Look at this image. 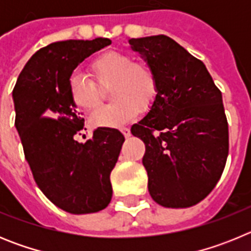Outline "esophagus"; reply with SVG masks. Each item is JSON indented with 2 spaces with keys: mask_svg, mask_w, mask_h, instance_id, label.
Listing matches in <instances>:
<instances>
[{
  "mask_svg": "<svg viewBox=\"0 0 251 251\" xmlns=\"http://www.w3.org/2000/svg\"><path fill=\"white\" fill-rule=\"evenodd\" d=\"M121 132L123 133V136L126 137V138L130 137V129H129V128H122Z\"/></svg>",
  "mask_w": 251,
  "mask_h": 251,
  "instance_id": "esophagus-1",
  "label": "esophagus"
}]
</instances>
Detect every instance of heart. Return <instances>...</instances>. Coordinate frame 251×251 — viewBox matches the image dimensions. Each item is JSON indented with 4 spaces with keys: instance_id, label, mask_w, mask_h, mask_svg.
Masks as SVG:
<instances>
[{
    "instance_id": "heart-1",
    "label": "heart",
    "mask_w": 251,
    "mask_h": 251,
    "mask_svg": "<svg viewBox=\"0 0 251 251\" xmlns=\"http://www.w3.org/2000/svg\"><path fill=\"white\" fill-rule=\"evenodd\" d=\"M92 72L99 85H112L110 99L114 103L101 106L92 115L98 127L121 128L147 110L158 95V79L151 66L136 63L130 55L117 51L101 54L92 63ZM69 93L76 108L93 110L100 103L98 86L81 72L69 77Z\"/></svg>"
}]
</instances>
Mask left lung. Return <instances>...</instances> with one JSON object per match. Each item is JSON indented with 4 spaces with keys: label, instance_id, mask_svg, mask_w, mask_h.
<instances>
[{
    "label": "left lung",
    "instance_id": "8db88e82",
    "mask_svg": "<svg viewBox=\"0 0 251 251\" xmlns=\"http://www.w3.org/2000/svg\"><path fill=\"white\" fill-rule=\"evenodd\" d=\"M158 79L150 112L132 127L146 145L148 191L161 206L190 207L214 190L229 154L223 95L205 64L166 35L128 40Z\"/></svg>",
    "mask_w": 251,
    "mask_h": 251
}]
</instances>
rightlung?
<instances>
[{
    "label": "right lung",
    "mask_w": 251,
    "mask_h": 251,
    "mask_svg": "<svg viewBox=\"0 0 251 251\" xmlns=\"http://www.w3.org/2000/svg\"><path fill=\"white\" fill-rule=\"evenodd\" d=\"M109 39L66 40L40 49L17 77L12 98L25 158L37 186L51 202L74 215L98 212L112 200L110 172L124 137L99 127L79 143L84 118L69 93V77Z\"/></svg>",
    "instance_id": "obj_1"
}]
</instances>
